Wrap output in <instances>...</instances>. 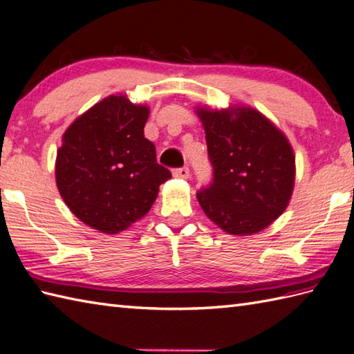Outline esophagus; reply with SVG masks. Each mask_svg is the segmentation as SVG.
I'll list each match as a JSON object with an SVG mask.
<instances>
[{
	"mask_svg": "<svg viewBox=\"0 0 354 354\" xmlns=\"http://www.w3.org/2000/svg\"><path fill=\"white\" fill-rule=\"evenodd\" d=\"M172 174H174V177H177V178H189L191 172H189V168H187V167H182V168L174 169Z\"/></svg>",
	"mask_w": 354,
	"mask_h": 354,
	"instance_id": "1",
	"label": "esophagus"
}]
</instances>
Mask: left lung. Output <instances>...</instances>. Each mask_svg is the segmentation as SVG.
<instances>
[{"instance_id":"left-lung-1","label":"left lung","mask_w":354,"mask_h":354,"mask_svg":"<svg viewBox=\"0 0 354 354\" xmlns=\"http://www.w3.org/2000/svg\"><path fill=\"white\" fill-rule=\"evenodd\" d=\"M214 178L197 192L201 209L230 234H253L277 219L290 200L295 156L268 118L251 107H198Z\"/></svg>"}]
</instances>
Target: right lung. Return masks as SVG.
Segmentation results:
<instances>
[{"label": "right lung", "mask_w": 354, "mask_h": 354, "mask_svg": "<svg viewBox=\"0 0 354 354\" xmlns=\"http://www.w3.org/2000/svg\"><path fill=\"white\" fill-rule=\"evenodd\" d=\"M147 106L125 95L100 101L69 125L56 159V183L73 214L113 234L142 218L171 172L144 136Z\"/></svg>", "instance_id": "obj_1"}]
</instances>
